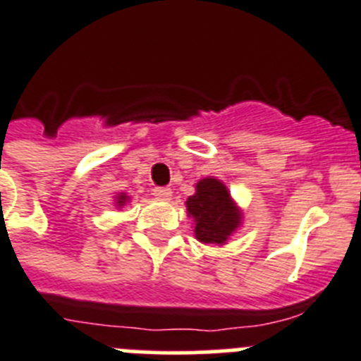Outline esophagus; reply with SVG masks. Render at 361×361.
Returning a JSON list of instances; mask_svg holds the SVG:
<instances>
[{
    "mask_svg": "<svg viewBox=\"0 0 361 361\" xmlns=\"http://www.w3.org/2000/svg\"><path fill=\"white\" fill-rule=\"evenodd\" d=\"M153 194L161 201H169L171 196H173V190L169 187H154Z\"/></svg>",
    "mask_w": 361,
    "mask_h": 361,
    "instance_id": "esophagus-1",
    "label": "esophagus"
}]
</instances>
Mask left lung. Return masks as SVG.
I'll return each mask as SVG.
<instances>
[{"label": "left lung", "mask_w": 361, "mask_h": 361, "mask_svg": "<svg viewBox=\"0 0 361 361\" xmlns=\"http://www.w3.org/2000/svg\"><path fill=\"white\" fill-rule=\"evenodd\" d=\"M187 212L196 221V238L204 244H224L240 224V212L230 192L215 178L196 185V194L187 200Z\"/></svg>", "instance_id": "1"}]
</instances>
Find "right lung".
I'll list each match as a JSON object with an SVG mask.
<instances>
[{
  "instance_id": "right-lung-1",
  "label": "right lung",
  "mask_w": 361,
  "mask_h": 361,
  "mask_svg": "<svg viewBox=\"0 0 361 361\" xmlns=\"http://www.w3.org/2000/svg\"><path fill=\"white\" fill-rule=\"evenodd\" d=\"M126 201H128V197L124 196V194H121L119 200H117V204H124V203H126Z\"/></svg>"
}]
</instances>
